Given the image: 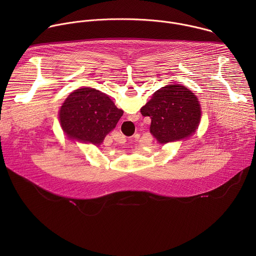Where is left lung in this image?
Returning <instances> with one entry per match:
<instances>
[{"label":"left lung","instance_id":"8db88e82","mask_svg":"<svg viewBox=\"0 0 256 256\" xmlns=\"http://www.w3.org/2000/svg\"><path fill=\"white\" fill-rule=\"evenodd\" d=\"M198 100L186 87L171 84L157 90L140 114L151 118V134L166 144L186 138L198 128L202 112Z\"/></svg>","mask_w":256,"mask_h":256}]
</instances>
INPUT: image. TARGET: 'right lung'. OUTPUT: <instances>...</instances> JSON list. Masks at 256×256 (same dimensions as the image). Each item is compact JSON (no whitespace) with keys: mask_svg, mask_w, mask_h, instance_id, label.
<instances>
[{"mask_svg":"<svg viewBox=\"0 0 256 256\" xmlns=\"http://www.w3.org/2000/svg\"><path fill=\"white\" fill-rule=\"evenodd\" d=\"M122 114L107 95L85 87L66 99L60 110V120L68 138L99 146Z\"/></svg>","mask_w":256,"mask_h":256,"instance_id":"obj_1","label":"right lung"}]
</instances>
